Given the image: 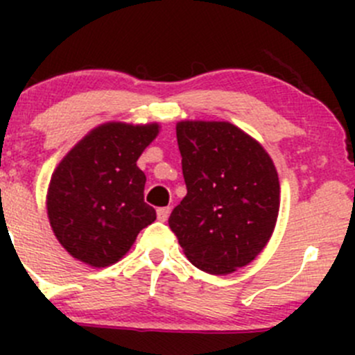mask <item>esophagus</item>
<instances>
[{"mask_svg":"<svg viewBox=\"0 0 355 355\" xmlns=\"http://www.w3.org/2000/svg\"><path fill=\"white\" fill-rule=\"evenodd\" d=\"M156 214H157V220L166 221L168 216H170V207H159V209L156 211Z\"/></svg>","mask_w":355,"mask_h":355,"instance_id":"esophagus-1","label":"esophagus"}]
</instances>
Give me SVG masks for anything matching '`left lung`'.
I'll return each mask as SVG.
<instances>
[{
    "label": "left lung",
    "instance_id": "obj_1",
    "mask_svg": "<svg viewBox=\"0 0 355 355\" xmlns=\"http://www.w3.org/2000/svg\"><path fill=\"white\" fill-rule=\"evenodd\" d=\"M177 141L187 196L168 225L196 268L234 273L273 234L280 209L277 168L259 142L228 121H180Z\"/></svg>",
    "mask_w": 355,
    "mask_h": 355
}]
</instances>
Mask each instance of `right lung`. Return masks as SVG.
Listing matches in <instances>:
<instances>
[{"label": "right lung", "instance_id": "right-lung-1", "mask_svg": "<svg viewBox=\"0 0 355 355\" xmlns=\"http://www.w3.org/2000/svg\"><path fill=\"white\" fill-rule=\"evenodd\" d=\"M157 132V123L99 125L56 166L48 189V218L75 259L110 266L156 220L155 207L144 202L146 175L137 159Z\"/></svg>", "mask_w": 355, "mask_h": 355}]
</instances>
